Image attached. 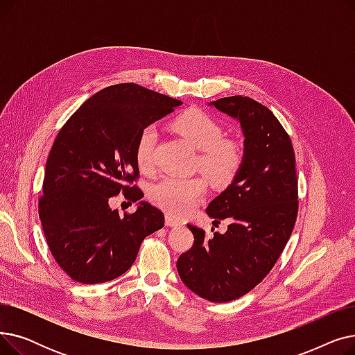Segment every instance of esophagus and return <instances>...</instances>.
Masks as SVG:
<instances>
[{"mask_svg": "<svg viewBox=\"0 0 355 355\" xmlns=\"http://www.w3.org/2000/svg\"><path fill=\"white\" fill-rule=\"evenodd\" d=\"M180 225H181V221L178 218H174L170 214L165 216V226H168V227H177Z\"/></svg>", "mask_w": 355, "mask_h": 355, "instance_id": "34e87169", "label": "esophagus"}]
</instances>
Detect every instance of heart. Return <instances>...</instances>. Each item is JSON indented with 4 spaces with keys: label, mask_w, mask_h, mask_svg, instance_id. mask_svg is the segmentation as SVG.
Wrapping results in <instances>:
<instances>
[{
    "label": "heart",
    "mask_w": 355,
    "mask_h": 355,
    "mask_svg": "<svg viewBox=\"0 0 355 355\" xmlns=\"http://www.w3.org/2000/svg\"><path fill=\"white\" fill-rule=\"evenodd\" d=\"M177 132L191 146L201 151L198 166L214 184H230L243 162V154L237 142L225 139V132L218 122L201 110H189L174 122ZM158 139L154 125L145 126L137 139L135 159L139 170L153 171L154 149ZM206 193V182L200 177L174 178L166 177L149 189V198L173 216H184L194 210Z\"/></svg>",
    "instance_id": "b5f03b06"
}]
</instances>
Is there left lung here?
Returning <instances> with one entry per match:
<instances>
[{"mask_svg": "<svg viewBox=\"0 0 355 355\" xmlns=\"http://www.w3.org/2000/svg\"><path fill=\"white\" fill-rule=\"evenodd\" d=\"M240 122L243 162L229 187L207 207L217 220L230 218L227 232L189 225L194 245L177 260L184 285L210 302H229L250 292L275 266L297 216V180L289 135L272 112L250 98L210 102Z\"/></svg>", "mask_w": 355, "mask_h": 355, "instance_id": "left-lung-1", "label": "left lung"}]
</instances>
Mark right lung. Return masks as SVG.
<instances>
[{
  "instance_id": "obj_1",
  "label": "right lung",
  "mask_w": 355,
  "mask_h": 355,
  "mask_svg": "<svg viewBox=\"0 0 355 355\" xmlns=\"http://www.w3.org/2000/svg\"><path fill=\"white\" fill-rule=\"evenodd\" d=\"M181 101L135 83L102 89L69 118L50 149L39 200L49 249L73 281L95 285L123 275L142 240L164 227L146 201L119 216L109 206L121 191L134 202L144 193L135 145L141 130L171 114Z\"/></svg>"
}]
</instances>
